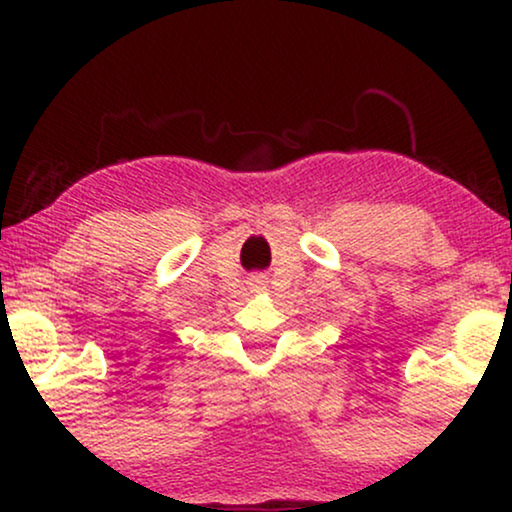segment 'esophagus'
<instances>
[{
  "instance_id": "1",
  "label": "esophagus",
  "mask_w": 512,
  "mask_h": 512,
  "mask_svg": "<svg viewBox=\"0 0 512 512\" xmlns=\"http://www.w3.org/2000/svg\"><path fill=\"white\" fill-rule=\"evenodd\" d=\"M249 286H251V289H263V286H265V282H263V277H251V282H249Z\"/></svg>"
}]
</instances>
